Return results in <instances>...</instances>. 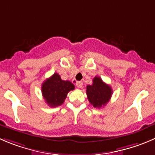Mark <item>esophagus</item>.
I'll use <instances>...</instances> for the list:
<instances>
[{
    "label": "esophagus",
    "instance_id": "obj_1",
    "mask_svg": "<svg viewBox=\"0 0 155 155\" xmlns=\"http://www.w3.org/2000/svg\"><path fill=\"white\" fill-rule=\"evenodd\" d=\"M76 86H77L78 88H81L82 87V82H80V81H79V82H76Z\"/></svg>",
    "mask_w": 155,
    "mask_h": 155
}]
</instances>
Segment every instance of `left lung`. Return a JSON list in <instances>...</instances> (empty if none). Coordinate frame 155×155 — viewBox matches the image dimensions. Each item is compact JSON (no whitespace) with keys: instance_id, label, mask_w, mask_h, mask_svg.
<instances>
[{"instance_id":"left-lung-1","label":"left lung","mask_w":155,"mask_h":155,"mask_svg":"<svg viewBox=\"0 0 155 155\" xmlns=\"http://www.w3.org/2000/svg\"><path fill=\"white\" fill-rule=\"evenodd\" d=\"M112 88L104 83L100 77L93 79L92 84L87 85L86 94L88 100L94 107L100 108L106 105L112 95Z\"/></svg>"}]
</instances>
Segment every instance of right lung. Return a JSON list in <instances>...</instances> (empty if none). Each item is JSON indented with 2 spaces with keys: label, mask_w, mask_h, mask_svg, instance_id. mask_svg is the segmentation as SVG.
Segmentation results:
<instances>
[{
  "label": "right lung",
  "mask_w": 155,
  "mask_h": 155,
  "mask_svg": "<svg viewBox=\"0 0 155 155\" xmlns=\"http://www.w3.org/2000/svg\"><path fill=\"white\" fill-rule=\"evenodd\" d=\"M74 88V85L71 82L62 80L61 76L55 73L43 82L41 93L48 105L55 107L62 104L69 91Z\"/></svg>",
  "instance_id": "add662e5"
}]
</instances>
